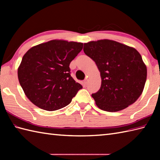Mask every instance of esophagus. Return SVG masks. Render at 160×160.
<instances>
[{"instance_id": "34e87169", "label": "esophagus", "mask_w": 160, "mask_h": 160, "mask_svg": "<svg viewBox=\"0 0 160 160\" xmlns=\"http://www.w3.org/2000/svg\"><path fill=\"white\" fill-rule=\"evenodd\" d=\"M83 83H84V84H85V85H86V84L88 83V80H87V79H85V80H84V82H83Z\"/></svg>"}]
</instances>
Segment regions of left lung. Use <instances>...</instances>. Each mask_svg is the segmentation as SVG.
<instances>
[{
	"label": "left lung",
	"instance_id": "1",
	"mask_svg": "<svg viewBox=\"0 0 160 160\" xmlns=\"http://www.w3.org/2000/svg\"><path fill=\"white\" fill-rule=\"evenodd\" d=\"M84 52L100 72V89L91 94L100 109L116 112L133 104L147 80V67L138 51L110 40L84 44Z\"/></svg>",
	"mask_w": 160,
	"mask_h": 160
}]
</instances>
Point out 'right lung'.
Returning a JSON list of instances; mask_svg holds the SVG:
<instances>
[{"mask_svg":"<svg viewBox=\"0 0 160 160\" xmlns=\"http://www.w3.org/2000/svg\"><path fill=\"white\" fill-rule=\"evenodd\" d=\"M83 44L53 40L29 49L18 69L20 86L29 100L47 111L69 104L82 86L71 76L69 64Z\"/></svg>","mask_w":160,"mask_h":160,"instance_id":"right-lung-1","label":"right lung"}]
</instances>
